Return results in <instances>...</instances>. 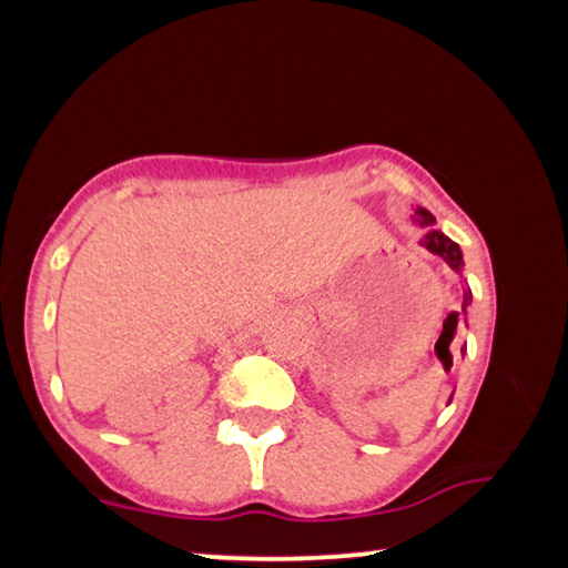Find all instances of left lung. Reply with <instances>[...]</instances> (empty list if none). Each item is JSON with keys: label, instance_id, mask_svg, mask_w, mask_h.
Masks as SVG:
<instances>
[{"label": "left lung", "instance_id": "1", "mask_svg": "<svg viewBox=\"0 0 568 568\" xmlns=\"http://www.w3.org/2000/svg\"><path fill=\"white\" fill-rule=\"evenodd\" d=\"M413 220H416V223H418L420 227H428V225H434V223H436V217L430 215L426 207H416V215H413ZM420 245L426 247V250H430V253H434V255H440V257H444V261H446L450 267H454L456 273L464 271V253H460V247H458V245L454 243V240H450L448 235L440 233V230L428 227V233L423 235ZM468 305H470V291H466V293H464V307H460V311L466 313V307H468ZM446 325L450 328V338H454L456 325H458V313H450V315H448V321H446ZM446 325H444V331H446ZM450 338H448V343H450ZM446 351H448V345H446ZM448 358H450V353H448Z\"/></svg>", "mask_w": 568, "mask_h": 568}]
</instances>
